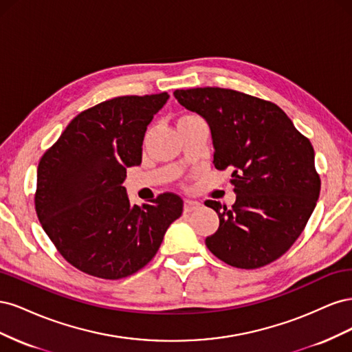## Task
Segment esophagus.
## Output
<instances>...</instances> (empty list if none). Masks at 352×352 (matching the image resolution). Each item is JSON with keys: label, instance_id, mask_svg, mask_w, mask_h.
<instances>
[{"label": "esophagus", "instance_id": "esophagus-1", "mask_svg": "<svg viewBox=\"0 0 352 352\" xmlns=\"http://www.w3.org/2000/svg\"><path fill=\"white\" fill-rule=\"evenodd\" d=\"M199 207H201V202H198V201H194V199H185L184 201V208H185L186 212L198 210Z\"/></svg>", "mask_w": 352, "mask_h": 352}]
</instances>
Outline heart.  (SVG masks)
I'll return each instance as SVG.
<instances>
[{
  "label": "heart",
  "mask_w": 352,
  "mask_h": 352,
  "mask_svg": "<svg viewBox=\"0 0 352 352\" xmlns=\"http://www.w3.org/2000/svg\"><path fill=\"white\" fill-rule=\"evenodd\" d=\"M186 117H192V116H186ZM184 119H185V117H184Z\"/></svg>",
  "instance_id": "1"
}]
</instances>
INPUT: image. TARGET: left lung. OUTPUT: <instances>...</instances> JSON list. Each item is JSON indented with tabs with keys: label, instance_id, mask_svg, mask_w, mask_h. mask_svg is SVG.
I'll return each instance as SVG.
<instances>
[{
	"label": "left lung",
	"instance_id": "left-lung-1",
	"mask_svg": "<svg viewBox=\"0 0 352 352\" xmlns=\"http://www.w3.org/2000/svg\"><path fill=\"white\" fill-rule=\"evenodd\" d=\"M175 98L208 123L214 167L232 170L235 204L206 202L220 220L207 248L238 269L278 260L302 233L320 194L311 142L278 105L243 92L176 89Z\"/></svg>",
	"mask_w": 352,
	"mask_h": 352
}]
</instances>
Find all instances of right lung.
Segmentation results:
<instances>
[{"instance_id":"obj_1","label":"right lung","mask_w":352,"mask_h":352,"mask_svg":"<svg viewBox=\"0 0 352 352\" xmlns=\"http://www.w3.org/2000/svg\"><path fill=\"white\" fill-rule=\"evenodd\" d=\"M168 94L127 95L100 102L67 124L42 155L35 208L48 238L74 267L122 279L153 260L184 201L167 192L131 206L126 168L142 162L146 126Z\"/></svg>"}]
</instances>
